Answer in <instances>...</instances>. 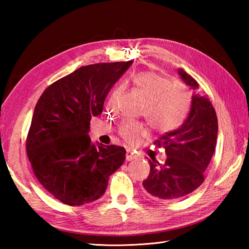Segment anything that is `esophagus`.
Returning <instances> with one entry per match:
<instances>
[{
    "instance_id": "esophagus-1",
    "label": "esophagus",
    "mask_w": 249,
    "mask_h": 249,
    "mask_svg": "<svg viewBox=\"0 0 249 249\" xmlns=\"http://www.w3.org/2000/svg\"><path fill=\"white\" fill-rule=\"evenodd\" d=\"M136 158H137V156L134 154L133 151H130V150H127V151H126V160H127V161H130V160H136Z\"/></svg>"
}]
</instances>
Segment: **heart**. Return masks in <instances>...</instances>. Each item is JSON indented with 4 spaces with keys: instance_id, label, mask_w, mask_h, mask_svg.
<instances>
[{
    "instance_id": "1",
    "label": "heart",
    "mask_w": 249,
    "mask_h": 249,
    "mask_svg": "<svg viewBox=\"0 0 249 249\" xmlns=\"http://www.w3.org/2000/svg\"><path fill=\"white\" fill-rule=\"evenodd\" d=\"M134 86L146 97L142 115H144L152 128L167 133L182 123L189 107L186 89L178 84L169 82L153 71L138 72L131 77ZM115 89L112 100L119 94ZM146 133L145 126L140 122L127 121L120 128V136L127 143L135 145Z\"/></svg>"
}]
</instances>
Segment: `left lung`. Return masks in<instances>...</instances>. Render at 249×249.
Masks as SVG:
<instances>
[{"label":"left lung","mask_w":249,"mask_h":249,"mask_svg":"<svg viewBox=\"0 0 249 249\" xmlns=\"http://www.w3.org/2000/svg\"><path fill=\"white\" fill-rule=\"evenodd\" d=\"M178 76L193 89L192 106L186 121L176 130L161 136L155 144L163 147L167 158L150 161L149 177L142 182L151 197L173 201L193 193L204 181V171L214 154L218 122L210 99L196 91L198 82L181 68Z\"/></svg>","instance_id":"left-lung-1"}]
</instances>
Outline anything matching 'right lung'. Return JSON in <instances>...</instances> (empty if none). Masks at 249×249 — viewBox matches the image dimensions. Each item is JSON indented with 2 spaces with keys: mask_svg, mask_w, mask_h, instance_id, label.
<instances>
[{
  "mask_svg": "<svg viewBox=\"0 0 249 249\" xmlns=\"http://www.w3.org/2000/svg\"><path fill=\"white\" fill-rule=\"evenodd\" d=\"M133 61L78 68L45 89L35 106L26 153L39 183L68 205L102 197L109 177L123 165L126 151L95 144L89 121L102 114L105 99Z\"/></svg>",
  "mask_w": 249,
  "mask_h": 249,
  "instance_id": "1",
  "label": "right lung"
}]
</instances>
